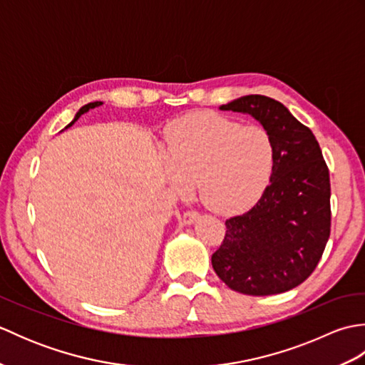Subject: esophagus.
I'll use <instances>...</instances> for the list:
<instances>
[{"instance_id":"1","label":"esophagus","mask_w":365,"mask_h":365,"mask_svg":"<svg viewBox=\"0 0 365 365\" xmlns=\"http://www.w3.org/2000/svg\"><path fill=\"white\" fill-rule=\"evenodd\" d=\"M199 218V213L196 210H187L183 213V222L185 224H192Z\"/></svg>"}]
</instances>
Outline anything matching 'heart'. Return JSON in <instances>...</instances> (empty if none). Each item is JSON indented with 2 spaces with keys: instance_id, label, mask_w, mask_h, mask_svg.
Instances as JSON below:
<instances>
[{
  "instance_id": "1",
  "label": "heart",
  "mask_w": 365,
  "mask_h": 365,
  "mask_svg": "<svg viewBox=\"0 0 365 365\" xmlns=\"http://www.w3.org/2000/svg\"><path fill=\"white\" fill-rule=\"evenodd\" d=\"M165 174L178 191L197 182L202 202L222 215L250 210L262 197L274 169L269 131L202 111L174 120L165 133Z\"/></svg>"
}]
</instances>
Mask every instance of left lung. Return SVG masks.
Listing matches in <instances>:
<instances>
[{
    "label": "left lung",
    "mask_w": 365,
    "mask_h": 365,
    "mask_svg": "<svg viewBox=\"0 0 365 365\" xmlns=\"http://www.w3.org/2000/svg\"><path fill=\"white\" fill-rule=\"evenodd\" d=\"M220 108L257 119L273 136L276 161L259 202L226 221L213 269L243 294L292 290L312 274L331 234L329 169L319 141L274 98L245 96Z\"/></svg>",
    "instance_id": "8db88e82"
}]
</instances>
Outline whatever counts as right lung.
<instances>
[{
    "label": "right lung",
    "instance_id": "add662e5",
    "mask_svg": "<svg viewBox=\"0 0 365 365\" xmlns=\"http://www.w3.org/2000/svg\"><path fill=\"white\" fill-rule=\"evenodd\" d=\"M100 105H103L102 102H92V103H88V105H84L83 108H80V111L78 113H76L75 114V119L71 122V123H68V125L67 127H71V125H73V123L76 122V120H78L80 118H81V114H84V113H88L89 110H92V108H97V106H100ZM66 127V128H67Z\"/></svg>",
    "mask_w": 365,
    "mask_h": 365
}]
</instances>
